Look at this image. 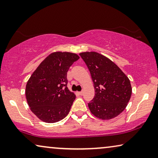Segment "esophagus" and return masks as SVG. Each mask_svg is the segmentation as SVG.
<instances>
[{"instance_id": "1", "label": "esophagus", "mask_w": 158, "mask_h": 158, "mask_svg": "<svg viewBox=\"0 0 158 158\" xmlns=\"http://www.w3.org/2000/svg\"><path fill=\"white\" fill-rule=\"evenodd\" d=\"M79 94L81 95H83V91L82 90V91H81V92H79Z\"/></svg>"}]
</instances>
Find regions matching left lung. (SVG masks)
Instances as JSON below:
<instances>
[{
	"label": "left lung",
	"mask_w": 158,
	"mask_h": 158,
	"mask_svg": "<svg viewBox=\"0 0 158 158\" xmlns=\"http://www.w3.org/2000/svg\"><path fill=\"white\" fill-rule=\"evenodd\" d=\"M90 73L95 97L88 102L95 117L110 120L124 110L130 99V80L113 61L96 52L80 53Z\"/></svg>",
	"instance_id": "8db88e82"
}]
</instances>
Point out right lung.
Wrapping results in <instances>:
<instances>
[{
    "mask_svg": "<svg viewBox=\"0 0 158 158\" xmlns=\"http://www.w3.org/2000/svg\"><path fill=\"white\" fill-rule=\"evenodd\" d=\"M78 59L79 56L72 52H52L28 80L27 102L31 111L43 122H58L69 113L75 95L67 87V73Z\"/></svg>",
    "mask_w": 158,
    "mask_h": 158,
    "instance_id": "1",
    "label": "right lung"
}]
</instances>
